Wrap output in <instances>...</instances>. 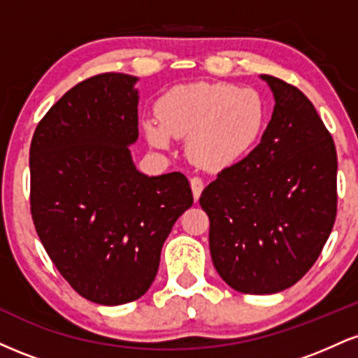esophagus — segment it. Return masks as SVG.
<instances>
[{
  "instance_id": "1",
  "label": "esophagus",
  "mask_w": 358,
  "mask_h": 358,
  "mask_svg": "<svg viewBox=\"0 0 358 358\" xmlns=\"http://www.w3.org/2000/svg\"><path fill=\"white\" fill-rule=\"evenodd\" d=\"M190 187H192V192H193V199L199 200L200 195H202V190H203L202 178H199V176H192V178H190Z\"/></svg>"
}]
</instances>
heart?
Returning a JSON list of instances; mask_svg holds the SVG:
<instances>
[{
  "instance_id": "b5f03b06",
  "label": "heart",
  "mask_w": 358,
  "mask_h": 358,
  "mask_svg": "<svg viewBox=\"0 0 358 358\" xmlns=\"http://www.w3.org/2000/svg\"><path fill=\"white\" fill-rule=\"evenodd\" d=\"M156 119L145 122L148 141L166 148L170 136L187 138L188 156L207 170L244 158L268 124V104L256 89L199 82L168 90L156 102Z\"/></svg>"
}]
</instances>
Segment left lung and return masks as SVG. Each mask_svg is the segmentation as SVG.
I'll use <instances>...</instances> for the list:
<instances>
[{
    "mask_svg": "<svg viewBox=\"0 0 358 358\" xmlns=\"http://www.w3.org/2000/svg\"><path fill=\"white\" fill-rule=\"evenodd\" d=\"M276 99L261 143L217 173L200 196L220 278L245 294H273L301 279L336 217V150L310 99L262 76Z\"/></svg>",
    "mask_w": 358,
    "mask_h": 358,
    "instance_id": "1",
    "label": "left lung"
}]
</instances>
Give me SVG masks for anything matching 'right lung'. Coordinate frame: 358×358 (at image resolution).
I'll use <instances>...</instances> for the list:
<instances>
[{
	"mask_svg": "<svg viewBox=\"0 0 358 358\" xmlns=\"http://www.w3.org/2000/svg\"><path fill=\"white\" fill-rule=\"evenodd\" d=\"M138 79L97 73L64 94L30 146V210L48 257L80 296L122 305L155 281L163 242L193 195L180 171L146 176L138 139Z\"/></svg>",
	"mask_w": 358,
	"mask_h": 358,
	"instance_id": "add662e5",
	"label": "right lung"
}]
</instances>
